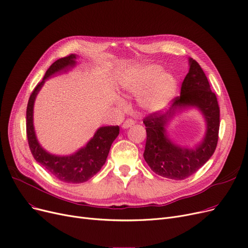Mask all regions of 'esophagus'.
I'll list each match as a JSON object with an SVG mask.
<instances>
[{"label": "esophagus", "instance_id": "34e87169", "mask_svg": "<svg viewBox=\"0 0 248 248\" xmlns=\"http://www.w3.org/2000/svg\"><path fill=\"white\" fill-rule=\"evenodd\" d=\"M135 124H136V122L134 120H132V118H127V120L123 124V127L124 128H127V127L134 125Z\"/></svg>", "mask_w": 248, "mask_h": 248}]
</instances>
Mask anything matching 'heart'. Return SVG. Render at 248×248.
<instances>
[{
  "label": "heart",
  "instance_id": "obj_1",
  "mask_svg": "<svg viewBox=\"0 0 248 248\" xmlns=\"http://www.w3.org/2000/svg\"><path fill=\"white\" fill-rule=\"evenodd\" d=\"M163 72L159 64H141L131 69L122 79V86L128 93L139 95L140 104L149 111H159L169 104L176 91V80L168 73ZM117 103L124 107V99Z\"/></svg>",
  "mask_w": 248,
  "mask_h": 248
}]
</instances>
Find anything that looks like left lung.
<instances>
[{
  "label": "left lung",
  "instance_id": "1",
  "mask_svg": "<svg viewBox=\"0 0 248 248\" xmlns=\"http://www.w3.org/2000/svg\"><path fill=\"white\" fill-rule=\"evenodd\" d=\"M196 106L207 122V132L203 142L196 148L187 149L172 143L167 138L165 126L178 108ZM147 141L144 158L156 174L174 180L192 175L207 162L216 150L220 127V107L217 96L211 90L206 74L199 62L189 59V71L181 85L180 95L173 98L166 112L161 110L147 115Z\"/></svg>",
  "mask_w": 248,
  "mask_h": 248
}]
</instances>
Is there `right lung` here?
<instances>
[{"label": "right lung", "mask_w": 248, "mask_h": 248, "mask_svg": "<svg viewBox=\"0 0 248 248\" xmlns=\"http://www.w3.org/2000/svg\"><path fill=\"white\" fill-rule=\"evenodd\" d=\"M75 60L76 56L69 55L59 59L51 64L46 71L44 80L39 82L32 91L26 109V134L32 155L36 162L48 173L68 184H81L97 173L105 163L111 144L120 134L118 125L99 127L88 144L71 156L51 155L38 144L33 127V104L36 95L46 79L57 72L75 66Z\"/></svg>", "instance_id": "obj_1"}]
</instances>
